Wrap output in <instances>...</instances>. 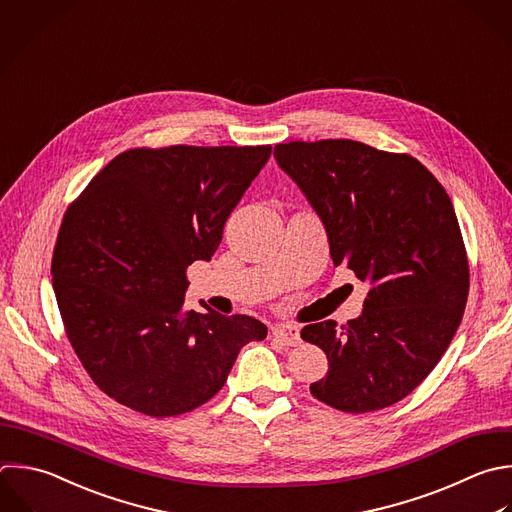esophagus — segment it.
<instances>
[{
    "instance_id": "obj_1",
    "label": "esophagus",
    "mask_w": 512,
    "mask_h": 512,
    "mask_svg": "<svg viewBox=\"0 0 512 512\" xmlns=\"http://www.w3.org/2000/svg\"><path fill=\"white\" fill-rule=\"evenodd\" d=\"M272 334L286 346H296L300 342V328L294 324H278L272 328Z\"/></svg>"
}]
</instances>
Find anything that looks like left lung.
I'll use <instances>...</instances> for the list:
<instances>
[{
  "instance_id": "1",
  "label": "left lung",
  "mask_w": 512,
  "mask_h": 512,
  "mask_svg": "<svg viewBox=\"0 0 512 512\" xmlns=\"http://www.w3.org/2000/svg\"><path fill=\"white\" fill-rule=\"evenodd\" d=\"M274 158L322 220L334 266L368 286L346 326L302 328L328 358L310 392L342 412L386 408L430 374L462 320L468 262L452 202L412 156L352 140L278 144Z\"/></svg>"
}]
</instances>
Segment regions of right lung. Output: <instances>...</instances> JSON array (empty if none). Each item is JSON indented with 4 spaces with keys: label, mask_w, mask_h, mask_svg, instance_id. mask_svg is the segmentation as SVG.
Wrapping results in <instances>:
<instances>
[{
    "label": "right lung",
    "mask_w": 512,
    "mask_h": 512,
    "mask_svg": "<svg viewBox=\"0 0 512 512\" xmlns=\"http://www.w3.org/2000/svg\"><path fill=\"white\" fill-rule=\"evenodd\" d=\"M272 146H170L116 156L68 208L52 260L68 338L116 402L164 418L208 402L252 316L184 308L186 268L208 262Z\"/></svg>",
    "instance_id": "obj_1"
}]
</instances>
